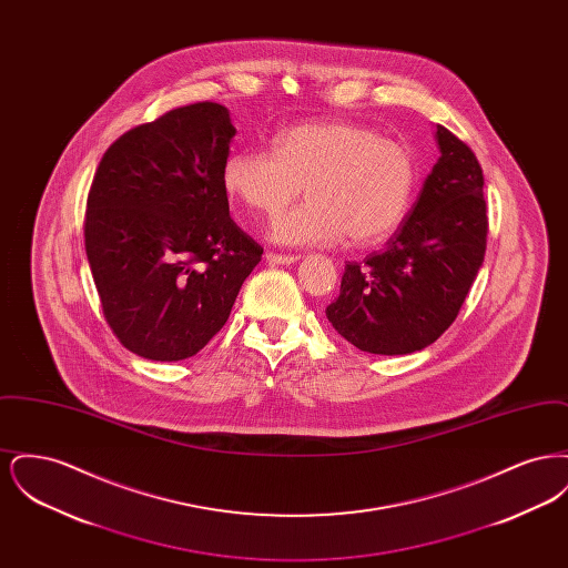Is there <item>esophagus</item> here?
<instances>
[{"label":"esophagus","instance_id":"esophagus-1","mask_svg":"<svg viewBox=\"0 0 568 568\" xmlns=\"http://www.w3.org/2000/svg\"><path fill=\"white\" fill-rule=\"evenodd\" d=\"M297 255H278V253H266V262L276 264V266H287V264H296Z\"/></svg>","mask_w":568,"mask_h":568}]
</instances>
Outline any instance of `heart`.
<instances>
[{"label": "heart", "mask_w": 568, "mask_h": 568, "mask_svg": "<svg viewBox=\"0 0 568 568\" xmlns=\"http://www.w3.org/2000/svg\"><path fill=\"white\" fill-rule=\"evenodd\" d=\"M306 185L308 200L271 225L290 246L387 239L405 219L417 185L413 151L352 121H311L274 138V153L239 151L223 165V187L248 211L274 215Z\"/></svg>", "instance_id": "b5f03b06"}]
</instances>
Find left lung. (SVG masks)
Returning <instances> with one entry per match:
<instances>
[{
    "mask_svg": "<svg viewBox=\"0 0 568 568\" xmlns=\"http://www.w3.org/2000/svg\"><path fill=\"white\" fill-rule=\"evenodd\" d=\"M438 162L387 248L345 266L332 327L377 355L422 352L454 324L486 255L484 172L475 153L443 125Z\"/></svg>",
    "mask_w": 568,
    "mask_h": 568,
    "instance_id": "8db88e82",
    "label": "left lung"
}]
</instances>
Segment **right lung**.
I'll return each instance as SVG.
<instances>
[{
	"label": "right lung",
	"instance_id": "right-lung-1",
	"mask_svg": "<svg viewBox=\"0 0 568 568\" xmlns=\"http://www.w3.org/2000/svg\"><path fill=\"white\" fill-rule=\"evenodd\" d=\"M230 110L197 102L121 135L87 200L84 248L125 349L179 362L225 325L264 248L230 219Z\"/></svg>",
	"mask_w": 568,
	"mask_h": 568
}]
</instances>
